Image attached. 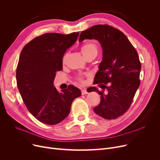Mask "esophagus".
Instances as JSON below:
<instances>
[{"instance_id": "obj_1", "label": "esophagus", "mask_w": 160, "mask_h": 160, "mask_svg": "<svg viewBox=\"0 0 160 160\" xmlns=\"http://www.w3.org/2000/svg\"><path fill=\"white\" fill-rule=\"evenodd\" d=\"M81 92H82V95H86V94L88 93V92L87 91V90L86 89H81Z\"/></svg>"}]
</instances>
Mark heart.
Wrapping results in <instances>:
<instances>
[{
	"label": "heart",
	"mask_w": 160,
	"mask_h": 160,
	"mask_svg": "<svg viewBox=\"0 0 160 160\" xmlns=\"http://www.w3.org/2000/svg\"><path fill=\"white\" fill-rule=\"evenodd\" d=\"M80 50H81V52H82V55L85 58H87L88 56H89L91 55H93V54L97 55V52H98L97 47L93 43H88L84 44L82 46ZM65 60H66V56H64L63 58V60H62V62L63 63L65 62ZM75 79H76V81L80 83H84V77L82 75L78 76V77H76Z\"/></svg>",
	"instance_id": "b5f03b06"
}]
</instances>
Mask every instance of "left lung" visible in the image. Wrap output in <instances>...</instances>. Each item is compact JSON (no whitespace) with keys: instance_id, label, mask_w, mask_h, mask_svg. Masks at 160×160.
Segmentation results:
<instances>
[{"instance_id":"left-lung-1","label":"left lung","mask_w":160,"mask_h":160,"mask_svg":"<svg viewBox=\"0 0 160 160\" xmlns=\"http://www.w3.org/2000/svg\"><path fill=\"white\" fill-rule=\"evenodd\" d=\"M86 39H97L103 49L93 82L103 90L91 87L89 91L101 95L93 110L106 119H115L128 110L140 85L141 64L138 52L124 33L108 24H97L82 31L79 42Z\"/></svg>"}]
</instances>
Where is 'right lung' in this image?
<instances>
[{"mask_svg":"<svg viewBox=\"0 0 160 160\" xmlns=\"http://www.w3.org/2000/svg\"><path fill=\"white\" fill-rule=\"evenodd\" d=\"M78 35V32L46 33L28 42L21 52L17 84L28 111L41 122H60L69 114L74 99L81 96L80 90L73 86L62 92L53 86L56 73L63 69L64 53Z\"/></svg>","mask_w":160,"mask_h":160,"instance_id":"obj_1","label":"right lung"}]
</instances>
